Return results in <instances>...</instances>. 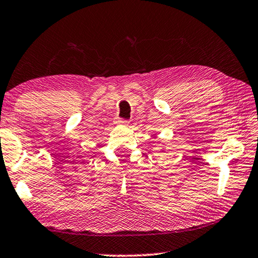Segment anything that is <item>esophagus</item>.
Returning a JSON list of instances; mask_svg holds the SVG:
<instances>
[{"mask_svg":"<svg viewBox=\"0 0 258 258\" xmlns=\"http://www.w3.org/2000/svg\"><path fill=\"white\" fill-rule=\"evenodd\" d=\"M117 122H118V124H121V125H126V124H128V120L127 119H122V118H118Z\"/></svg>","mask_w":258,"mask_h":258,"instance_id":"obj_1","label":"esophagus"}]
</instances>
